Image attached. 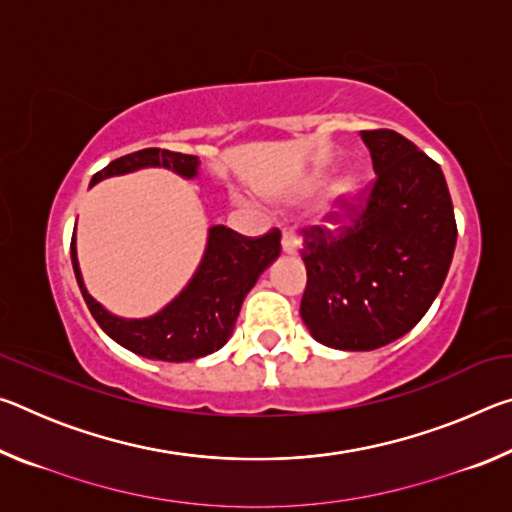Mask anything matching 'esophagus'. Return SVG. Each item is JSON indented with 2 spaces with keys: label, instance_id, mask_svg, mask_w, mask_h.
Here are the masks:
<instances>
[{
  "label": "esophagus",
  "instance_id": "1",
  "mask_svg": "<svg viewBox=\"0 0 512 512\" xmlns=\"http://www.w3.org/2000/svg\"><path fill=\"white\" fill-rule=\"evenodd\" d=\"M296 239H293V232H284L282 235V253L284 255H296Z\"/></svg>",
  "mask_w": 512,
  "mask_h": 512
}]
</instances>
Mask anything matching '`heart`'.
<instances>
[{"mask_svg": "<svg viewBox=\"0 0 512 512\" xmlns=\"http://www.w3.org/2000/svg\"><path fill=\"white\" fill-rule=\"evenodd\" d=\"M359 192H361V185L357 178L348 176V178L339 180V183L332 187V192H329L323 210H320V223H323L325 228L334 230V228H339L341 223L348 221V216L352 214L354 205H357Z\"/></svg>", "mask_w": 512, "mask_h": 512, "instance_id": "obj_1", "label": "heart"}]
</instances>
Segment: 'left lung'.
Wrapping results in <instances>:
<instances>
[{
	"label": "left lung",
	"instance_id": "1",
	"mask_svg": "<svg viewBox=\"0 0 512 512\" xmlns=\"http://www.w3.org/2000/svg\"><path fill=\"white\" fill-rule=\"evenodd\" d=\"M372 183L339 239L305 230L307 289L300 316L318 343L384 348L420 323L452 264L456 221L443 169L395 131H361Z\"/></svg>",
	"mask_w": 512,
	"mask_h": 512
}]
</instances>
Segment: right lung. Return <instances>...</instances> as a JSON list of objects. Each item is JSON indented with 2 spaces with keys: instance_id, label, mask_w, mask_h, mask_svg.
<instances>
[{
  "instance_id": "obj_1",
  "label": "right lung",
  "mask_w": 512,
  "mask_h": 512,
  "mask_svg": "<svg viewBox=\"0 0 512 512\" xmlns=\"http://www.w3.org/2000/svg\"><path fill=\"white\" fill-rule=\"evenodd\" d=\"M140 169H169L180 178L194 180L201 169V160L196 155L164 149H142L112 160L90 180V187L106 178L126 176ZM277 257H280V232L277 230L259 239H248L225 225H212L207 230L201 262L183 291L153 316L121 318L110 314L85 289L79 255H76V232L72 237L76 282L99 327L121 348L140 354L144 359L171 363L194 361L221 350L232 336L248 291Z\"/></svg>"
}]
</instances>
